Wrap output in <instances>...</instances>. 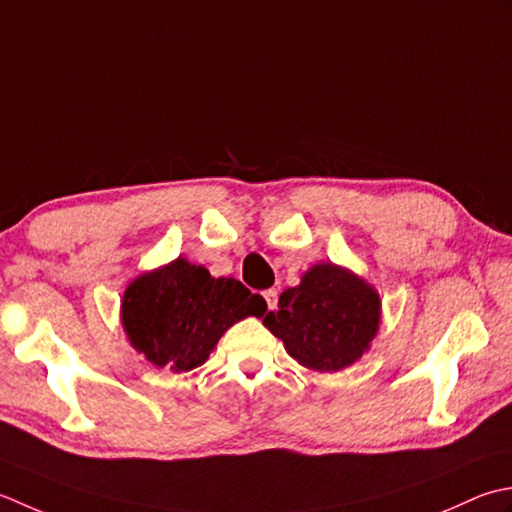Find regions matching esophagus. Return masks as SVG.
Returning a JSON list of instances; mask_svg holds the SVG:
<instances>
[{
  "label": "esophagus",
  "instance_id": "esophagus-1",
  "mask_svg": "<svg viewBox=\"0 0 512 512\" xmlns=\"http://www.w3.org/2000/svg\"><path fill=\"white\" fill-rule=\"evenodd\" d=\"M263 296H265V300H267V307H269V309H274V307L278 305V291H276V289L263 291Z\"/></svg>",
  "mask_w": 512,
  "mask_h": 512
}]
</instances>
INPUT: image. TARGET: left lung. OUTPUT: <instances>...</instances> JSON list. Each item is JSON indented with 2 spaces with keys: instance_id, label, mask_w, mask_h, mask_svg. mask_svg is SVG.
Masks as SVG:
<instances>
[{
  "instance_id": "1",
  "label": "left lung",
  "mask_w": 512,
  "mask_h": 512,
  "mask_svg": "<svg viewBox=\"0 0 512 512\" xmlns=\"http://www.w3.org/2000/svg\"><path fill=\"white\" fill-rule=\"evenodd\" d=\"M382 322L378 289L336 263H318L285 289L263 325L311 371L336 373L371 349Z\"/></svg>"
}]
</instances>
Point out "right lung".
<instances>
[{
	"label": "right lung",
	"instance_id": "add662e5",
	"mask_svg": "<svg viewBox=\"0 0 512 512\" xmlns=\"http://www.w3.org/2000/svg\"><path fill=\"white\" fill-rule=\"evenodd\" d=\"M267 302L241 280L214 278L179 256L139 274L121 298V325L132 349L154 367L187 373L210 358L223 333L247 316L263 318Z\"/></svg>",
	"mask_w": 512,
	"mask_h": 512
}]
</instances>
